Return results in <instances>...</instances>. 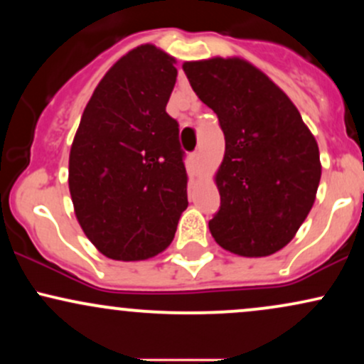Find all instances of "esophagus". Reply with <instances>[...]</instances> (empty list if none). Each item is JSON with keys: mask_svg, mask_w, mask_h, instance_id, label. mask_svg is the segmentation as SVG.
<instances>
[{"mask_svg": "<svg viewBox=\"0 0 364 364\" xmlns=\"http://www.w3.org/2000/svg\"><path fill=\"white\" fill-rule=\"evenodd\" d=\"M190 159H191V162H193L195 166H198L200 164V152H193L190 156Z\"/></svg>", "mask_w": 364, "mask_h": 364, "instance_id": "1", "label": "esophagus"}]
</instances>
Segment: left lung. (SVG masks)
Masks as SVG:
<instances>
[{
  "label": "left lung",
  "mask_w": 364,
  "mask_h": 364,
  "mask_svg": "<svg viewBox=\"0 0 364 364\" xmlns=\"http://www.w3.org/2000/svg\"><path fill=\"white\" fill-rule=\"evenodd\" d=\"M183 70L225 136L212 236L231 253L269 257L296 236L315 203L318 144L286 92L243 58L185 61Z\"/></svg>",
  "instance_id": "obj_1"
}]
</instances>
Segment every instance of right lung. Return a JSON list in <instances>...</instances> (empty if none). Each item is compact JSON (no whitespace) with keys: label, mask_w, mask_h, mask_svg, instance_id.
<instances>
[{"label":"right lung","mask_w":364,"mask_h":364,"mask_svg":"<svg viewBox=\"0 0 364 364\" xmlns=\"http://www.w3.org/2000/svg\"><path fill=\"white\" fill-rule=\"evenodd\" d=\"M176 60L141 44L95 87L70 150L78 224L104 257L139 262L164 252L188 207L178 123L166 112Z\"/></svg>","instance_id":"1"}]
</instances>
